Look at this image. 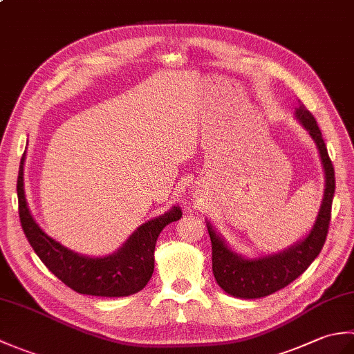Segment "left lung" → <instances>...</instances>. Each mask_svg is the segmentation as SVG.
<instances>
[{"instance_id":"8db88e82","label":"left lung","mask_w":354,"mask_h":354,"mask_svg":"<svg viewBox=\"0 0 354 354\" xmlns=\"http://www.w3.org/2000/svg\"><path fill=\"white\" fill-rule=\"evenodd\" d=\"M297 117L317 142L322 167L326 171V190L317 222L309 236L299 243L280 254L268 255L259 260H248L232 252L213 228L207 225L213 248L214 278L217 284L232 297L245 299L261 298L286 288L310 266V263L318 257L326 243L335 196V169L317 120L301 102H299V108H297Z\"/></svg>"}]
</instances>
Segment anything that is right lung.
Returning <instances> with one entry per match:
<instances>
[{
    "mask_svg": "<svg viewBox=\"0 0 354 354\" xmlns=\"http://www.w3.org/2000/svg\"><path fill=\"white\" fill-rule=\"evenodd\" d=\"M24 156L26 152L21 158L17 183L19 221L28 243L50 272L84 295L127 297L145 288L153 274L156 239L165 225L181 219V208L173 207L170 212L142 223L117 252L106 257H85L48 237L30 214L22 179Z\"/></svg>",
    "mask_w": 354,
    "mask_h": 354,
    "instance_id": "obj_1",
    "label": "right lung"
}]
</instances>
